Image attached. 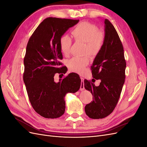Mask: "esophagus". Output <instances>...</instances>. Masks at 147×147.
<instances>
[{
	"label": "esophagus",
	"mask_w": 147,
	"mask_h": 147,
	"mask_svg": "<svg viewBox=\"0 0 147 147\" xmlns=\"http://www.w3.org/2000/svg\"><path fill=\"white\" fill-rule=\"evenodd\" d=\"M81 78V86H80V90L81 91H83V90H84V78H83V77H81L80 78Z\"/></svg>",
	"instance_id": "1"
}]
</instances>
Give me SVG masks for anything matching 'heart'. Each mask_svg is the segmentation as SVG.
I'll use <instances>...</instances> for the list:
<instances>
[{
    "label": "heart",
    "instance_id": "1",
    "mask_svg": "<svg viewBox=\"0 0 147 147\" xmlns=\"http://www.w3.org/2000/svg\"><path fill=\"white\" fill-rule=\"evenodd\" d=\"M75 42L85 43L84 53L91 56L98 54L104 42V34L99 30L96 26L88 22H82L71 31ZM72 40L67 35H63L59 39V47L61 52L65 56L69 55ZM90 63L88 56H75L68 61L70 71L78 74L82 73L84 67Z\"/></svg>",
    "mask_w": 147,
    "mask_h": 147
}]
</instances>
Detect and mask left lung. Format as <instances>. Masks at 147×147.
I'll return each instance as SVG.
<instances>
[{"label":"left lung","mask_w":147,"mask_h":147,"mask_svg":"<svg viewBox=\"0 0 147 147\" xmlns=\"http://www.w3.org/2000/svg\"><path fill=\"white\" fill-rule=\"evenodd\" d=\"M104 42L96 56L91 70L92 80H84V88L93 96L84 110L92 119H102L112 113L119 99L125 81L126 63L124 49L119 35L113 24L105 20ZM101 80L96 87V79Z\"/></svg>","instance_id":"1"}]
</instances>
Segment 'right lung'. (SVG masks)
<instances>
[{"mask_svg": "<svg viewBox=\"0 0 147 147\" xmlns=\"http://www.w3.org/2000/svg\"><path fill=\"white\" fill-rule=\"evenodd\" d=\"M78 20L49 17L31 35L24 58L23 80L33 109L46 118H57L64 113L67 93H75L81 86L79 75L70 73L56 83V74L65 73L59 61L63 55L59 39Z\"/></svg>", "mask_w": 147, "mask_h": 147, "instance_id": "obj_1", "label": "right lung"}]
</instances>
